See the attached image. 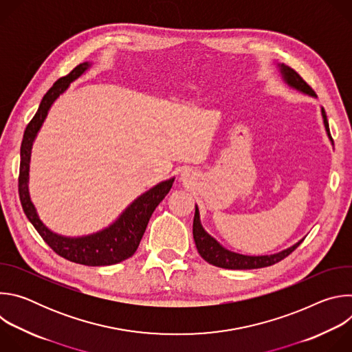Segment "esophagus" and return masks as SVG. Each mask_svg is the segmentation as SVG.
<instances>
[{
	"label": "esophagus",
	"instance_id": "obj_1",
	"mask_svg": "<svg viewBox=\"0 0 352 352\" xmlns=\"http://www.w3.org/2000/svg\"><path fill=\"white\" fill-rule=\"evenodd\" d=\"M181 175H182V179H184V181L189 179V173H188V171H184Z\"/></svg>",
	"mask_w": 352,
	"mask_h": 352
}]
</instances>
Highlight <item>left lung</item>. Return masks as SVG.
<instances>
[{"mask_svg":"<svg viewBox=\"0 0 352 352\" xmlns=\"http://www.w3.org/2000/svg\"><path fill=\"white\" fill-rule=\"evenodd\" d=\"M278 71L281 74L283 80L285 82V85H288L291 89H295L300 93H304L307 96L311 97H316V93L311 89V86L300 78L292 68L284 65V64H277ZM322 113V118H323V124H324V129L327 132L329 139L331 140L330 136V129H329V122H327V117L324 113V109L322 107L320 110ZM193 239H195V245L199 255L202 256L206 262H209L213 266L217 267H223V269H231V270H250V269H261V267H267L272 266L280 261H283L284 258H287L292 250L304 241L299 239L296 243H294L292 246L281 250V252L277 254H272V255H259V256H250V255H242V254H236L232 252V250L224 248L217 239H214L200 223V214H199V209L197 205H195V217H193Z\"/></svg>","mask_w":352,"mask_h":352,"instance_id":"left-lung-1","label":"left lung"}]
</instances>
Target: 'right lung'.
I'll return each instance as SVG.
<instances>
[{"instance_id":"add662e5","label":"right lung","mask_w":352,"mask_h":352,"mask_svg":"<svg viewBox=\"0 0 352 352\" xmlns=\"http://www.w3.org/2000/svg\"><path fill=\"white\" fill-rule=\"evenodd\" d=\"M90 67L91 63H82L67 76L60 78L44 94L37 113L28 124L21 146L19 197L26 217L56 254L67 261L85 266H110L131 258L136 252L150 217L170 192L175 178L173 177L162 181L150 188L138 196L114 223L89 235L65 236L52 231L40 220L29 193V170L33 142L56 100Z\"/></svg>"}]
</instances>
